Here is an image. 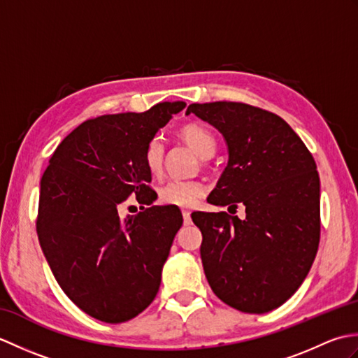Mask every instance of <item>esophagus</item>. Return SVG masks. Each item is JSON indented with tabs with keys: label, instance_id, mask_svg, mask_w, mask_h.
I'll return each mask as SVG.
<instances>
[{
	"label": "esophagus",
	"instance_id": "obj_1",
	"mask_svg": "<svg viewBox=\"0 0 358 358\" xmlns=\"http://www.w3.org/2000/svg\"><path fill=\"white\" fill-rule=\"evenodd\" d=\"M181 214H183V220H185V224H186V226L192 223V220H191V210L183 209V210H181Z\"/></svg>",
	"mask_w": 358,
	"mask_h": 358
}]
</instances>
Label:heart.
<instances>
[{"label": "heart", "mask_w": 358, "mask_h": 358, "mask_svg": "<svg viewBox=\"0 0 358 358\" xmlns=\"http://www.w3.org/2000/svg\"><path fill=\"white\" fill-rule=\"evenodd\" d=\"M180 136L200 158H210L214 155L217 141L206 127L196 123H189L180 129ZM143 162L149 173L159 175L164 163V143L162 138H152L143 154ZM204 195L203 183L196 180H167L158 189V199L163 204L177 208H192Z\"/></svg>", "instance_id": "obj_1"}]
</instances>
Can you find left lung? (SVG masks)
<instances>
[{
    "mask_svg": "<svg viewBox=\"0 0 358 358\" xmlns=\"http://www.w3.org/2000/svg\"><path fill=\"white\" fill-rule=\"evenodd\" d=\"M218 129L229 152L208 203L246 208L192 212L200 227L204 273L220 300L264 314L291 299L306 278L320 241V178L305 143L283 118L234 101L191 104Z\"/></svg>",
    "mask_w": 358,
    "mask_h": 358,
    "instance_id": "8db88e82",
    "label": "left lung"
}]
</instances>
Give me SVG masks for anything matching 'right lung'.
<instances>
[{
	"mask_svg": "<svg viewBox=\"0 0 358 358\" xmlns=\"http://www.w3.org/2000/svg\"><path fill=\"white\" fill-rule=\"evenodd\" d=\"M185 108L167 101L87 120L58 144L43 173L38 240L64 294L96 320H131L158 292L183 215L171 204L142 207L124 220L117 210L131 194L155 201L144 149Z\"/></svg>",
	"mask_w": 358,
	"mask_h": 358,
	"instance_id": "1",
	"label": "right lung"
}]
</instances>
